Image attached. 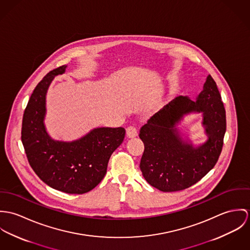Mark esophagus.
<instances>
[{
    "mask_svg": "<svg viewBox=\"0 0 250 250\" xmlns=\"http://www.w3.org/2000/svg\"><path fill=\"white\" fill-rule=\"evenodd\" d=\"M137 134H138L137 129L134 126H128L126 128V136L128 138H134L137 136Z\"/></svg>",
    "mask_w": 250,
    "mask_h": 250,
    "instance_id": "esophagus-1",
    "label": "esophagus"
}]
</instances>
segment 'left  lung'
<instances>
[{
    "label": "left lung",
    "instance_id": "left-lung-1",
    "mask_svg": "<svg viewBox=\"0 0 250 250\" xmlns=\"http://www.w3.org/2000/svg\"><path fill=\"white\" fill-rule=\"evenodd\" d=\"M202 113L208 136L194 146L177 125L185 115ZM226 130L225 109L213 78L209 75L195 101L179 96L155 113L140 129L145 145L140 168L152 187L176 192L191 187L216 165Z\"/></svg>",
    "mask_w": 250,
    "mask_h": 250
}]
</instances>
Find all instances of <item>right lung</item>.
Masks as SVG:
<instances>
[{
  "mask_svg": "<svg viewBox=\"0 0 250 250\" xmlns=\"http://www.w3.org/2000/svg\"><path fill=\"white\" fill-rule=\"evenodd\" d=\"M67 65L51 71L37 84L23 116L22 143L28 163L48 186L66 194H82L104 177L109 158L123 143V127H96L74 141L52 138L45 125L46 96L55 77Z\"/></svg>",
  "mask_w": 250,
  "mask_h": 250,
  "instance_id": "1",
  "label": "right lung"
}]
</instances>
